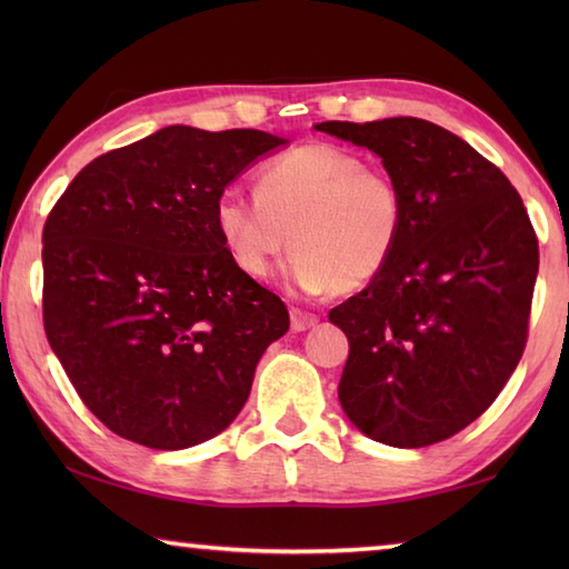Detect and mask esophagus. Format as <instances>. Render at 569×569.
Wrapping results in <instances>:
<instances>
[{
	"label": "esophagus",
	"mask_w": 569,
	"mask_h": 569,
	"mask_svg": "<svg viewBox=\"0 0 569 569\" xmlns=\"http://www.w3.org/2000/svg\"><path fill=\"white\" fill-rule=\"evenodd\" d=\"M319 323V316L308 313L303 308H291V329L293 331H308L311 326Z\"/></svg>",
	"instance_id": "obj_1"
}]
</instances>
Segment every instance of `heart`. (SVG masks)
Returning a JSON list of instances; mask_svg holds the SVG:
<instances>
[{
	"label": "heart",
	"mask_w": 569,
	"mask_h": 569,
	"mask_svg": "<svg viewBox=\"0 0 569 569\" xmlns=\"http://www.w3.org/2000/svg\"><path fill=\"white\" fill-rule=\"evenodd\" d=\"M216 228L240 271L271 276L291 246L288 278L306 293H349L391 263L407 228L399 182L351 150L308 142L268 160L256 196L220 190Z\"/></svg>",
	"instance_id": "heart-1"
}]
</instances>
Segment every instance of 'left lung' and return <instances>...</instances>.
Here are the masks:
<instances>
[{"instance_id":"obj_1","label":"left lung","mask_w":569,"mask_h":569,"mask_svg":"<svg viewBox=\"0 0 569 569\" xmlns=\"http://www.w3.org/2000/svg\"><path fill=\"white\" fill-rule=\"evenodd\" d=\"M316 130L377 152L407 206L391 263L329 313L349 336L341 407L381 445H437L492 407L522 359L539 268L532 220L505 172L435 122Z\"/></svg>"}]
</instances>
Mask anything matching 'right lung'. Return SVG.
<instances>
[{
  "label": "right lung",
  "instance_id": "right-lung-1",
  "mask_svg": "<svg viewBox=\"0 0 569 569\" xmlns=\"http://www.w3.org/2000/svg\"><path fill=\"white\" fill-rule=\"evenodd\" d=\"M261 130L170 124L77 172L42 230V321L94 417L150 449H186L238 417L288 308L240 271L220 190L283 146Z\"/></svg>",
  "mask_w": 569,
  "mask_h": 569
}]
</instances>
